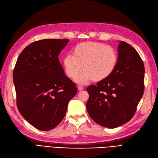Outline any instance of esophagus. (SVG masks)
<instances>
[{
	"mask_svg": "<svg viewBox=\"0 0 158 158\" xmlns=\"http://www.w3.org/2000/svg\"><path fill=\"white\" fill-rule=\"evenodd\" d=\"M77 88H78V90H79V91H82V90H83V87L82 86H79Z\"/></svg>",
	"mask_w": 158,
	"mask_h": 158,
	"instance_id": "esophagus-1",
	"label": "esophagus"
}]
</instances>
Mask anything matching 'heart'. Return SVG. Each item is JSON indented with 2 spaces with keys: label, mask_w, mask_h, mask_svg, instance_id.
<instances>
[{
  "label": "heart",
  "mask_w": 158,
  "mask_h": 158,
  "mask_svg": "<svg viewBox=\"0 0 158 158\" xmlns=\"http://www.w3.org/2000/svg\"><path fill=\"white\" fill-rule=\"evenodd\" d=\"M71 55H67L63 60L67 75L71 79L83 73L76 81L85 84L92 80L95 83L107 79L114 73L118 61V52L114 47L98 42L81 43L73 48Z\"/></svg>",
  "instance_id": "b5f03b06"
}]
</instances>
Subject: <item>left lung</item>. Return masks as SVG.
Here are the masks:
<instances>
[{
	"instance_id": "8db88e82",
	"label": "left lung",
	"mask_w": 158,
	"mask_h": 158,
	"mask_svg": "<svg viewBox=\"0 0 158 158\" xmlns=\"http://www.w3.org/2000/svg\"><path fill=\"white\" fill-rule=\"evenodd\" d=\"M145 68L134 48L124 41L118 46V61L107 79L87 89L89 115L102 126L115 128L134 115L143 95Z\"/></svg>"
}]
</instances>
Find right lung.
Segmentation results:
<instances>
[{"label": "right lung", "instance_id": "1", "mask_svg": "<svg viewBox=\"0 0 158 158\" xmlns=\"http://www.w3.org/2000/svg\"><path fill=\"white\" fill-rule=\"evenodd\" d=\"M68 39L37 40L24 48L13 71L17 108L23 118L41 131L63 120L76 85L64 75L59 55Z\"/></svg>", "mask_w": 158, "mask_h": 158}]
</instances>
